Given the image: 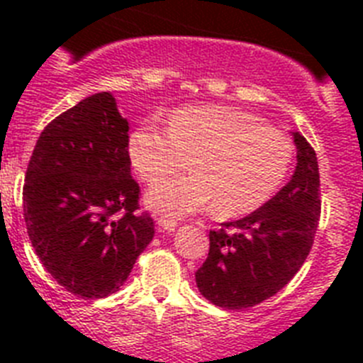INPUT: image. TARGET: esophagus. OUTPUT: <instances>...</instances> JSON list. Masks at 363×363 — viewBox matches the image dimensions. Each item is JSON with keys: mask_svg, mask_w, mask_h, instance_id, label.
I'll return each instance as SVG.
<instances>
[{"mask_svg": "<svg viewBox=\"0 0 363 363\" xmlns=\"http://www.w3.org/2000/svg\"><path fill=\"white\" fill-rule=\"evenodd\" d=\"M156 223H158V229L165 230V233H174L176 227H178V221L169 220V218L165 216H160L158 220H156Z\"/></svg>", "mask_w": 363, "mask_h": 363, "instance_id": "obj_1", "label": "esophagus"}]
</instances>
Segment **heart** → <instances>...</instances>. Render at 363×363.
<instances>
[{"mask_svg":"<svg viewBox=\"0 0 363 363\" xmlns=\"http://www.w3.org/2000/svg\"><path fill=\"white\" fill-rule=\"evenodd\" d=\"M129 156L138 174L154 184L185 167L194 172L154 185L147 203L167 216H187L214 201L220 216L252 213L278 191L293 145L251 112L191 105L172 112L169 127L147 121L133 130Z\"/></svg>","mask_w":363,"mask_h":363,"instance_id":"b5f03b06","label":"heart"}]
</instances>
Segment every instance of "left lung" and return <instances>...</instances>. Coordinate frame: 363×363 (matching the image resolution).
<instances>
[{"label":"left lung","mask_w":363,"mask_h":363,"mask_svg":"<svg viewBox=\"0 0 363 363\" xmlns=\"http://www.w3.org/2000/svg\"><path fill=\"white\" fill-rule=\"evenodd\" d=\"M293 138L298 163L289 184L249 216L209 233L196 285L214 306H258L284 289L309 255L322 209L318 160L300 133Z\"/></svg>","instance_id":"8db88e82"}]
</instances>
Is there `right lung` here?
Returning <instances> with one entry per match:
<instances>
[{
	"label": "right lung",
	"mask_w": 363,
	"mask_h": 363,
	"mask_svg": "<svg viewBox=\"0 0 363 363\" xmlns=\"http://www.w3.org/2000/svg\"><path fill=\"white\" fill-rule=\"evenodd\" d=\"M130 176L129 121L98 92L50 121L25 174L23 213L32 247L69 293H116L154 236Z\"/></svg>",
	"instance_id": "obj_1"
}]
</instances>
